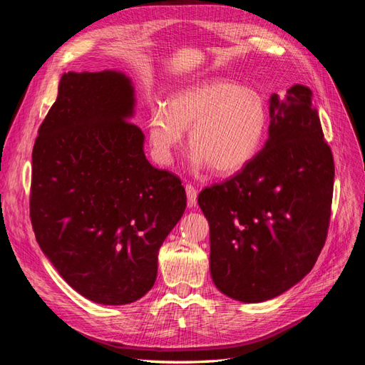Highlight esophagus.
Segmentation results:
<instances>
[{"instance_id": "1", "label": "esophagus", "mask_w": 365, "mask_h": 365, "mask_svg": "<svg viewBox=\"0 0 365 365\" xmlns=\"http://www.w3.org/2000/svg\"><path fill=\"white\" fill-rule=\"evenodd\" d=\"M185 195H187V202H189V205H195L196 201H197L196 187H193L192 184H187L185 185Z\"/></svg>"}]
</instances>
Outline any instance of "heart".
<instances>
[{
    "label": "heart",
    "instance_id": "b5f03b06",
    "mask_svg": "<svg viewBox=\"0 0 365 365\" xmlns=\"http://www.w3.org/2000/svg\"><path fill=\"white\" fill-rule=\"evenodd\" d=\"M268 126V106L262 94L230 81L187 86L169 97L165 108L149 114V140L161 164L173 161L184 130H190L192 165H210L219 175L242 170L256 157Z\"/></svg>",
    "mask_w": 365,
    "mask_h": 365
}]
</instances>
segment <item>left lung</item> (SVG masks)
<instances>
[{"instance_id":"obj_1","label":"left lung","mask_w":365,"mask_h":365,"mask_svg":"<svg viewBox=\"0 0 365 365\" xmlns=\"http://www.w3.org/2000/svg\"><path fill=\"white\" fill-rule=\"evenodd\" d=\"M263 149L233 178L197 196L210 225V274L216 288L260 303L292 288L322 252L334 195V157L312 105L294 85L269 97Z\"/></svg>"}]
</instances>
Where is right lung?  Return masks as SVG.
I'll return each mask as SVG.
<instances>
[{"mask_svg":"<svg viewBox=\"0 0 365 365\" xmlns=\"http://www.w3.org/2000/svg\"><path fill=\"white\" fill-rule=\"evenodd\" d=\"M134 114L125 73H63L31 153L38 244L62 279L98 304H129L152 289L160 247L187 202L178 176L148 161Z\"/></svg>","mask_w":365,"mask_h":365,"instance_id":"right-lung-1","label":"right lung"}]
</instances>
